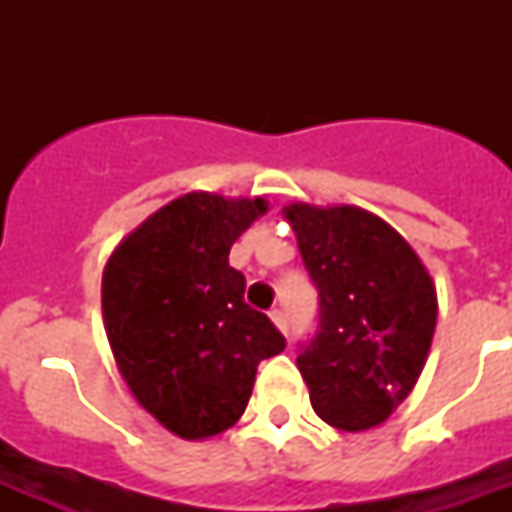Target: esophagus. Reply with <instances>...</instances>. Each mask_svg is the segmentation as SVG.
<instances>
[{
	"label": "esophagus",
	"mask_w": 512,
	"mask_h": 512,
	"mask_svg": "<svg viewBox=\"0 0 512 512\" xmlns=\"http://www.w3.org/2000/svg\"><path fill=\"white\" fill-rule=\"evenodd\" d=\"M271 319H273V324H276V327H279L281 332L287 335V316H284V311H279V308H273Z\"/></svg>",
	"instance_id": "34e87169"
}]
</instances>
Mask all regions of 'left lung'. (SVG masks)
<instances>
[{
  "label": "left lung",
  "instance_id": "1",
  "mask_svg": "<svg viewBox=\"0 0 512 512\" xmlns=\"http://www.w3.org/2000/svg\"><path fill=\"white\" fill-rule=\"evenodd\" d=\"M319 324L297 350L313 412L340 430L380 425L412 393L436 329V287L414 249L358 207H287Z\"/></svg>",
  "mask_w": 512,
  "mask_h": 512
}]
</instances>
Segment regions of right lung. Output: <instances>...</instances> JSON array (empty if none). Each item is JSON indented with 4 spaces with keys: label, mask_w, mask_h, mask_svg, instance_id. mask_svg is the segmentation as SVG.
Instances as JSON below:
<instances>
[{
    "label": "right lung",
    "mask_w": 512,
    "mask_h": 512,
    "mask_svg": "<svg viewBox=\"0 0 512 512\" xmlns=\"http://www.w3.org/2000/svg\"><path fill=\"white\" fill-rule=\"evenodd\" d=\"M263 199L185 193L116 247L103 273V319L132 396L180 438H207L239 420L257 364L287 340L244 303L233 241Z\"/></svg>",
    "instance_id": "add662e5"
}]
</instances>
